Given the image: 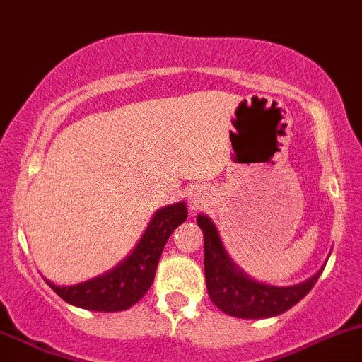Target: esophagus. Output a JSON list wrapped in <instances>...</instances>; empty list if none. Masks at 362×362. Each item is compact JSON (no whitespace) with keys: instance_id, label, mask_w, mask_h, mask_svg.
Wrapping results in <instances>:
<instances>
[{"instance_id":"obj_1","label":"esophagus","mask_w":362,"mask_h":362,"mask_svg":"<svg viewBox=\"0 0 362 362\" xmlns=\"http://www.w3.org/2000/svg\"><path fill=\"white\" fill-rule=\"evenodd\" d=\"M195 204H197V200H195Z\"/></svg>"}]
</instances>
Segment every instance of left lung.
Returning <instances> with one entry per match:
<instances>
[{
    "mask_svg": "<svg viewBox=\"0 0 362 362\" xmlns=\"http://www.w3.org/2000/svg\"><path fill=\"white\" fill-rule=\"evenodd\" d=\"M197 223L204 233L205 283L211 300L229 316L242 320H262L288 310L313 290L322 273L293 286H273L252 279L245 274L224 248L216 224L207 216H197Z\"/></svg>",
    "mask_w": 362,
    "mask_h": 362,
    "instance_id": "obj_1",
    "label": "left lung"
}]
</instances>
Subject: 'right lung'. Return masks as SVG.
<instances>
[{"label":"right lung","instance_id":"obj_1","mask_svg":"<svg viewBox=\"0 0 362 362\" xmlns=\"http://www.w3.org/2000/svg\"><path fill=\"white\" fill-rule=\"evenodd\" d=\"M188 217L185 202L167 205L155 212L148 228L129 255L98 278L71 286H58L48 281L52 290L67 304L96 313H119L134 305L153 283L158 259L167 240Z\"/></svg>","mask_w":362,"mask_h":362}]
</instances>
